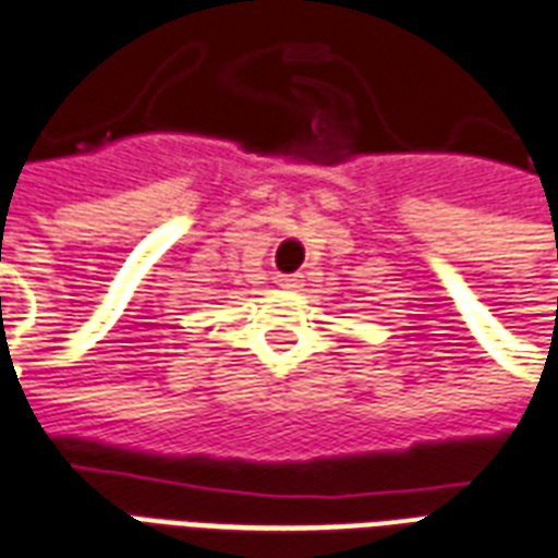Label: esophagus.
Here are the masks:
<instances>
[{"mask_svg": "<svg viewBox=\"0 0 558 558\" xmlns=\"http://www.w3.org/2000/svg\"><path fill=\"white\" fill-rule=\"evenodd\" d=\"M279 284H282L284 291H300L302 276L300 274H284V276H279Z\"/></svg>", "mask_w": 558, "mask_h": 558, "instance_id": "esophagus-1", "label": "esophagus"}]
</instances>
